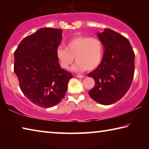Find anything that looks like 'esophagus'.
Segmentation results:
<instances>
[{
    "instance_id": "esophagus-1",
    "label": "esophagus",
    "mask_w": 149,
    "mask_h": 149,
    "mask_svg": "<svg viewBox=\"0 0 149 149\" xmlns=\"http://www.w3.org/2000/svg\"><path fill=\"white\" fill-rule=\"evenodd\" d=\"M76 77H77V78H84V77H85V75H77Z\"/></svg>"
}]
</instances>
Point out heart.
<instances>
[{"instance_id":"1","label":"heart","mask_w":149,"mask_h":149,"mask_svg":"<svg viewBox=\"0 0 149 149\" xmlns=\"http://www.w3.org/2000/svg\"><path fill=\"white\" fill-rule=\"evenodd\" d=\"M56 54L60 65L68 70L74 61L76 64L74 70L83 72L93 70L101 62L103 45L99 39L89 36H77L68 41L66 47H57Z\"/></svg>"}]
</instances>
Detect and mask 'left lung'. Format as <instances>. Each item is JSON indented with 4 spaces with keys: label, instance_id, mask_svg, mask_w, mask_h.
I'll return each instance as SVG.
<instances>
[{
    "label": "left lung",
    "instance_id": "left-lung-1",
    "mask_svg": "<svg viewBox=\"0 0 149 149\" xmlns=\"http://www.w3.org/2000/svg\"><path fill=\"white\" fill-rule=\"evenodd\" d=\"M104 47L101 62L88 76L94 78L90 97L99 104L118 101L132 85L135 72V53L127 38L110 29L97 34Z\"/></svg>",
    "mask_w": 149,
    "mask_h": 149
}]
</instances>
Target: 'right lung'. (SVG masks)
Listing matches in <instances>:
<instances>
[{
    "instance_id": "add662e5",
    "label": "right lung",
    "mask_w": 149,
    "mask_h": 149,
    "mask_svg": "<svg viewBox=\"0 0 149 149\" xmlns=\"http://www.w3.org/2000/svg\"><path fill=\"white\" fill-rule=\"evenodd\" d=\"M62 30L44 27L22 40L14 52V71L24 95L42 108L56 105L64 97L71 73L62 69L56 54Z\"/></svg>"
}]
</instances>
